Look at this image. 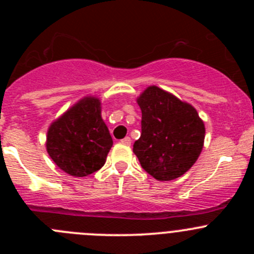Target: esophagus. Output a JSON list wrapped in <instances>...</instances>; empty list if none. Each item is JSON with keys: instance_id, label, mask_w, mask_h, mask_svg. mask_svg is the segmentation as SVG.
<instances>
[{"instance_id": "1", "label": "esophagus", "mask_w": 254, "mask_h": 254, "mask_svg": "<svg viewBox=\"0 0 254 254\" xmlns=\"http://www.w3.org/2000/svg\"><path fill=\"white\" fill-rule=\"evenodd\" d=\"M123 143V145H127V146H130L131 145V139H130L129 136H127V137H124V139L122 140V141H120Z\"/></svg>"}]
</instances>
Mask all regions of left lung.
Here are the masks:
<instances>
[{
  "mask_svg": "<svg viewBox=\"0 0 254 254\" xmlns=\"http://www.w3.org/2000/svg\"><path fill=\"white\" fill-rule=\"evenodd\" d=\"M142 113L141 135L134 153L157 181L179 178L200 156L205 125L191 104L157 86H148L136 99Z\"/></svg>",
  "mask_w": 254,
  "mask_h": 254,
  "instance_id": "1",
  "label": "left lung"
}]
</instances>
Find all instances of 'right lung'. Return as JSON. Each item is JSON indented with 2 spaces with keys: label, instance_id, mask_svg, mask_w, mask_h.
Returning <instances> with one entry per match:
<instances>
[{
  "label": "right lung",
  "instance_id": "1",
  "mask_svg": "<svg viewBox=\"0 0 254 254\" xmlns=\"http://www.w3.org/2000/svg\"><path fill=\"white\" fill-rule=\"evenodd\" d=\"M45 143L51 160L67 175L86 177L101 170L113 145L102 119L101 99H79L51 123Z\"/></svg>",
  "mask_w": 254,
  "mask_h": 254
}]
</instances>
